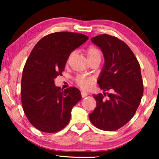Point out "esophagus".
<instances>
[{"instance_id": "34e87169", "label": "esophagus", "mask_w": 159, "mask_h": 159, "mask_svg": "<svg viewBox=\"0 0 159 159\" xmlns=\"http://www.w3.org/2000/svg\"><path fill=\"white\" fill-rule=\"evenodd\" d=\"M89 94L88 93H86V92H84V91H82L81 92V95H82V98H84V97H86V96H88Z\"/></svg>"}]
</instances>
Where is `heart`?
<instances>
[{"label": "heart", "mask_w": 159, "mask_h": 159, "mask_svg": "<svg viewBox=\"0 0 159 159\" xmlns=\"http://www.w3.org/2000/svg\"><path fill=\"white\" fill-rule=\"evenodd\" d=\"M87 58H88V61L91 60H101L102 58V52L100 49L95 46H90L85 51ZM75 52H71L69 54L68 57V61H70L71 57L74 56ZM75 82L77 85L80 87L83 90H89L92 88L93 84V79L90 77H88L86 75H80L75 77Z\"/></svg>", "instance_id": "obj_1"}]
</instances>
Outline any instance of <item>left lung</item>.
<instances>
[{
	"label": "left lung",
	"mask_w": 159,
	"mask_h": 159,
	"mask_svg": "<svg viewBox=\"0 0 159 159\" xmlns=\"http://www.w3.org/2000/svg\"><path fill=\"white\" fill-rule=\"evenodd\" d=\"M91 40L105 58L98 83L102 90L112 93L93 95L96 107L89 119L100 129L115 131L133 117L140 103L143 95L140 66L129 47L116 37L102 34ZM106 94L108 99H105Z\"/></svg>",
	"instance_id": "1"
}]
</instances>
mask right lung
I'll list each match as a JSON object with an SVG mask.
<instances>
[{"instance_id": "add662e5", "label": "right lung", "mask_w": 159, "mask_h": 159, "mask_svg": "<svg viewBox=\"0 0 159 159\" xmlns=\"http://www.w3.org/2000/svg\"><path fill=\"white\" fill-rule=\"evenodd\" d=\"M88 39L80 33L54 32L43 37L30 53L23 69L21 101L26 116L36 129L53 133L69 124L81 93L74 87L61 90L54 79L62 75L69 54Z\"/></svg>"}]
</instances>
